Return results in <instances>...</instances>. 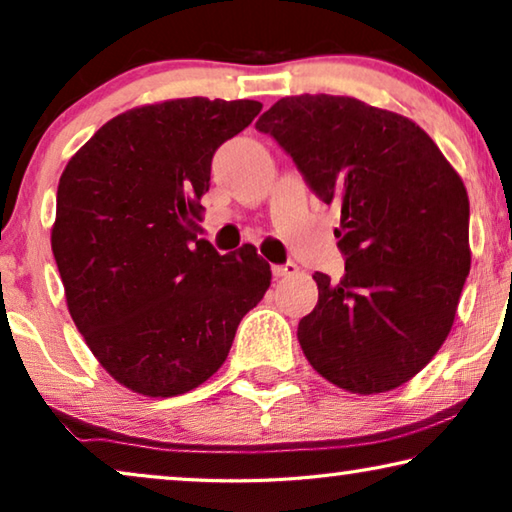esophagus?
Returning <instances> with one entry per match:
<instances>
[{"instance_id": "34e87169", "label": "esophagus", "mask_w": 512, "mask_h": 512, "mask_svg": "<svg viewBox=\"0 0 512 512\" xmlns=\"http://www.w3.org/2000/svg\"><path fill=\"white\" fill-rule=\"evenodd\" d=\"M298 272V265L296 263H284V265H272V275L275 277H291Z\"/></svg>"}]
</instances>
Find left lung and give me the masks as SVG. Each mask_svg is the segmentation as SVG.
<instances>
[{
  "label": "left lung",
  "instance_id": "8db88e82",
  "mask_svg": "<svg viewBox=\"0 0 512 512\" xmlns=\"http://www.w3.org/2000/svg\"><path fill=\"white\" fill-rule=\"evenodd\" d=\"M256 130L340 207L345 275L314 272L319 303L298 324L307 361L352 394L401 387L445 342L471 270L464 181L417 123L354 97H282Z\"/></svg>",
  "mask_w": 512,
  "mask_h": 512
}]
</instances>
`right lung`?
<instances>
[{
    "instance_id": "1",
    "label": "right lung",
    "mask_w": 512,
    "mask_h": 512,
    "mask_svg": "<svg viewBox=\"0 0 512 512\" xmlns=\"http://www.w3.org/2000/svg\"><path fill=\"white\" fill-rule=\"evenodd\" d=\"M263 109L184 97L104 123L58 184L51 247L69 314L100 366L142 396H179L223 366L270 265L198 240L212 158Z\"/></svg>"
}]
</instances>
